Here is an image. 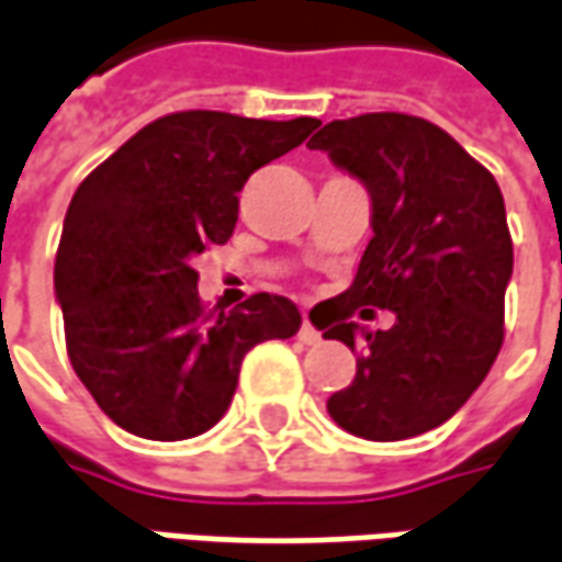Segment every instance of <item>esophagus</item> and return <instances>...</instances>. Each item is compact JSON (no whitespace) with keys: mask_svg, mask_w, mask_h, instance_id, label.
Segmentation results:
<instances>
[{"mask_svg":"<svg viewBox=\"0 0 562 562\" xmlns=\"http://www.w3.org/2000/svg\"><path fill=\"white\" fill-rule=\"evenodd\" d=\"M297 338H301V345H319V341H323V335L313 329L307 319H304V326L297 329Z\"/></svg>","mask_w":562,"mask_h":562,"instance_id":"obj_1","label":"esophagus"}]
</instances>
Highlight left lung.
Wrapping results in <instances>:
<instances>
[{
    "label": "left lung",
    "instance_id": "8db88e82",
    "mask_svg": "<svg viewBox=\"0 0 562 562\" xmlns=\"http://www.w3.org/2000/svg\"><path fill=\"white\" fill-rule=\"evenodd\" d=\"M307 147L329 153L372 202V239L353 285L326 301L323 338L353 350L357 307L396 316L366 331L357 375L326 409L362 440L427 434L468 403L505 341L514 246L502 190L456 137L406 113L335 120Z\"/></svg>",
    "mask_w": 562,
    "mask_h": 562
}]
</instances>
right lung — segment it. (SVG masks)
Masks as SVG:
<instances>
[{
  "label": "right lung",
  "mask_w": 562,
  "mask_h": 562,
  "mask_svg": "<svg viewBox=\"0 0 562 562\" xmlns=\"http://www.w3.org/2000/svg\"><path fill=\"white\" fill-rule=\"evenodd\" d=\"M319 120L187 110L144 125L72 193L55 261L67 353L94 403L144 440H190L227 412L239 366L292 338L282 295L205 311L193 258L231 239L239 190Z\"/></svg>",
  "instance_id": "obj_1"
}]
</instances>
